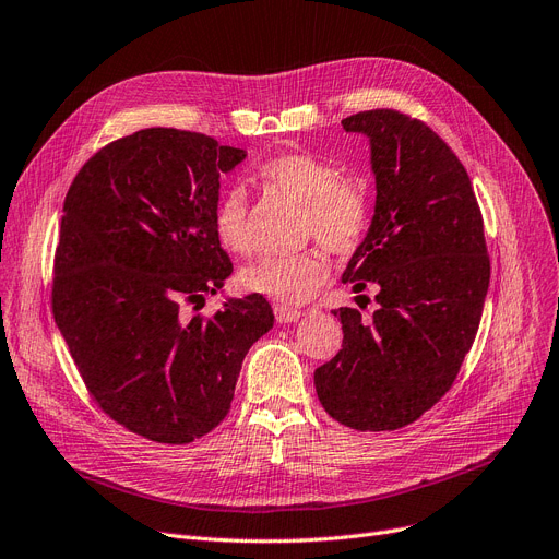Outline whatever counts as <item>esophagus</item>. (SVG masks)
I'll use <instances>...</instances> for the list:
<instances>
[{"instance_id":"esophagus-1","label":"esophagus","mask_w":559,"mask_h":559,"mask_svg":"<svg viewBox=\"0 0 559 559\" xmlns=\"http://www.w3.org/2000/svg\"><path fill=\"white\" fill-rule=\"evenodd\" d=\"M302 316V311L300 309H294V307H282V305H277L275 307V318H277V323H296L298 318Z\"/></svg>"}]
</instances>
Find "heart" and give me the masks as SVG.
Instances as JSON below:
<instances>
[{
    "instance_id": "heart-1",
    "label": "heart",
    "mask_w": 559,
    "mask_h": 559,
    "mask_svg": "<svg viewBox=\"0 0 559 559\" xmlns=\"http://www.w3.org/2000/svg\"><path fill=\"white\" fill-rule=\"evenodd\" d=\"M257 181L265 191L302 204V236L316 238L330 252L353 250L366 229L368 198L361 181L338 177V170L321 156L288 152L257 166ZM211 227L218 243L248 257L254 248L250 204L243 186H229L211 211ZM328 280V261L321 252L265 254L241 271V284L257 296L280 305L307 302Z\"/></svg>"
}]
</instances>
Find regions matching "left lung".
<instances>
[{
    "mask_svg": "<svg viewBox=\"0 0 559 559\" xmlns=\"http://www.w3.org/2000/svg\"><path fill=\"white\" fill-rule=\"evenodd\" d=\"M370 143L376 214L341 280L376 284L370 321L350 307L338 355L316 368L325 412L353 430H397L453 386L489 288L483 214L471 179L435 131L401 111L341 120Z\"/></svg>",
    "mask_w": 559,
    "mask_h": 559,
    "instance_id": "obj_1",
    "label": "left lung"
}]
</instances>
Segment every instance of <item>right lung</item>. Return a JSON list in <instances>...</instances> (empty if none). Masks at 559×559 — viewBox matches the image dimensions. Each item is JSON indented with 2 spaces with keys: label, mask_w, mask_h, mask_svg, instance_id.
Masks as SVG:
<instances>
[{
  "label": "right lung",
  "mask_w": 559,
  "mask_h": 559,
  "mask_svg": "<svg viewBox=\"0 0 559 559\" xmlns=\"http://www.w3.org/2000/svg\"><path fill=\"white\" fill-rule=\"evenodd\" d=\"M246 156L195 131L141 129L88 158L66 195L55 321L93 401L150 441L214 430L252 343L275 323L257 294L183 316L234 271L211 211L221 175Z\"/></svg>",
  "instance_id": "add662e5"
}]
</instances>
